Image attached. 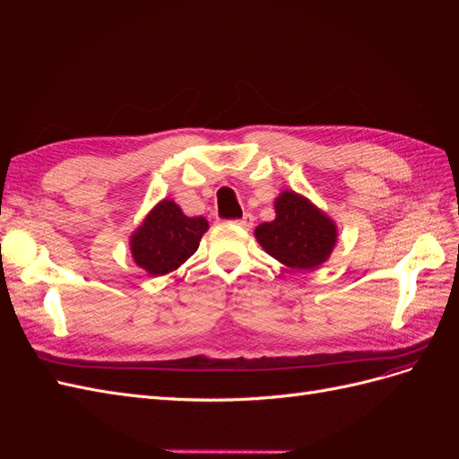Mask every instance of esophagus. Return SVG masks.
I'll use <instances>...</instances> for the list:
<instances>
[{"label":"esophagus","instance_id":"1","mask_svg":"<svg viewBox=\"0 0 459 459\" xmlns=\"http://www.w3.org/2000/svg\"><path fill=\"white\" fill-rule=\"evenodd\" d=\"M238 221L239 226H243V228H251L253 226V221H255V218H253V214H245L243 218H239V220H235Z\"/></svg>","mask_w":459,"mask_h":459}]
</instances>
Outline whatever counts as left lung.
Wrapping results in <instances>:
<instances>
[{"mask_svg": "<svg viewBox=\"0 0 459 459\" xmlns=\"http://www.w3.org/2000/svg\"><path fill=\"white\" fill-rule=\"evenodd\" d=\"M255 235L264 251L289 268L312 270L324 264L337 241L335 224L293 191L275 201V220L264 221Z\"/></svg>", "mask_w": 459, "mask_h": 459, "instance_id": "obj_1", "label": "left lung"}]
</instances>
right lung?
I'll use <instances>...</instances> for the list:
<instances>
[{"mask_svg":"<svg viewBox=\"0 0 459 459\" xmlns=\"http://www.w3.org/2000/svg\"><path fill=\"white\" fill-rule=\"evenodd\" d=\"M208 221L187 218L174 201L164 199L132 235V255L137 266L151 275H164L197 251Z\"/></svg>","mask_w":459,"mask_h":459,"instance_id":"add662e5","label":"right lung"}]
</instances>
